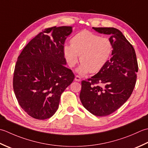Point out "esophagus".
Listing matches in <instances>:
<instances>
[{
    "mask_svg": "<svg viewBox=\"0 0 148 148\" xmlns=\"http://www.w3.org/2000/svg\"><path fill=\"white\" fill-rule=\"evenodd\" d=\"M75 81H77V82H80V81L81 80V78L79 76H78V75H77V76H75Z\"/></svg>",
    "mask_w": 148,
    "mask_h": 148,
    "instance_id": "esophagus-1",
    "label": "esophagus"
}]
</instances>
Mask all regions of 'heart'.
<instances>
[{
    "label": "heart",
    "instance_id": "heart-1",
    "mask_svg": "<svg viewBox=\"0 0 148 148\" xmlns=\"http://www.w3.org/2000/svg\"><path fill=\"white\" fill-rule=\"evenodd\" d=\"M63 52L68 64L71 68L78 61L82 62L77 72L86 75L100 71L112 52V44L107 38L100 37L91 32L83 31L75 35L71 40V45H65Z\"/></svg>",
    "mask_w": 148,
    "mask_h": 148
}]
</instances>
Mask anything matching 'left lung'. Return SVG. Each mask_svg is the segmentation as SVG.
Returning <instances> with one entry per match:
<instances>
[{"instance_id": "left-lung-1", "label": "left lung", "mask_w": 148, "mask_h": 148, "mask_svg": "<svg viewBox=\"0 0 148 148\" xmlns=\"http://www.w3.org/2000/svg\"><path fill=\"white\" fill-rule=\"evenodd\" d=\"M100 34L110 35L111 58L94 76L82 81L80 99L83 106L96 116L115 112L131 96L136 83L138 64L132 45L119 30L92 27Z\"/></svg>"}]
</instances>
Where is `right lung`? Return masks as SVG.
<instances>
[{
    "label": "right lung",
    "instance_id": "1",
    "mask_svg": "<svg viewBox=\"0 0 148 148\" xmlns=\"http://www.w3.org/2000/svg\"><path fill=\"white\" fill-rule=\"evenodd\" d=\"M72 27L45 29L29 42L18 57L13 89L20 107L33 118L43 120L58 109L61 94L75 76L65 66L63 48ZM51 34V36L49 34Z\"/></svg>",
    "mask_w": 148,
    "mask_h": 148
}]
</instances>
